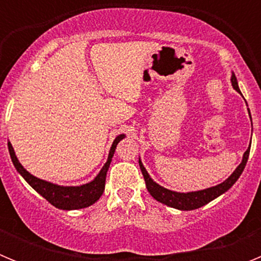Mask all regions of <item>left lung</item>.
<instances>
[{
    "label": "left lung",
    "mask_w": 261,
    "mask_h": 261,
    "mask_svg": "<svg viewBox=\"0 0 261 261\" xmlns=\"http://www.w3.org/2000/svg\"><path fill=\"white\" fill-rule=\"evenodd\" d=\"M231 85L232 87H234L235 91H238L242 95L241 90H239L238 86V81H237V77H235L234 73L231 74ZM248 114H250V110H248ZM248 155H250V147L244 151L241 165L235 168V171L232 172L225 181H222L221 184H217V186L214 187H211V188L193 191V192H175V191L167 190L165 187L159 186L158 183H155V181L151 179L149 172L146 171V168L142 165L141 159H138V163H140V168H141V172L142 175H144L147 191H149V193L153 196L156 201L162 202V204L167 205V206H171V208L179 209V211H193V209L201 208V206L206 205L208 202L217 199L218 196L223 195L226 191H229L230 188L234 186L235 181L238 180L239 176L242 175V172H243L244 167H246V163H247Z\"/></svg>",
    "instance_id": "obj_1"
}]
</instances>
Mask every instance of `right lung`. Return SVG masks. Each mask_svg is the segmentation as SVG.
I'll list each match as a JSON object with an SVG mask.
<instances>
[{
    "label": "right lung",
    "mask_w": 261,
    "mask_h": 261,
    "mask_svg": "<svg viewBox=\"0 0 261 261\" xmlns=\"http://www.w3.org/2000/svg\"><path fill=\"white\" fill-rule=\"evenodd\" d=\"M123 138H125L124 133L115 138L114 142H112V146L110 149V153H108L107 162L105 163L102 170L99 171V174L94 177L93 180L86 184H82V186H59V184H53L50 181L43 180V179L34 176L20 165L17 155H15V151L13 149V145L10 142H8V147L14 167L17 168V171L22 175L23 179L39 195L43 196L48 202H50L56 208L62 209V211H74V209L87 208L90 205L95 204L100 199V196L105 192L106 176H107L111 161H112V156H114L115 150H116L117 144Z\"/></svg>",
    "instance_id": "1"
}]
</instances>
